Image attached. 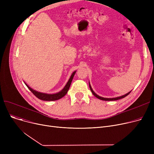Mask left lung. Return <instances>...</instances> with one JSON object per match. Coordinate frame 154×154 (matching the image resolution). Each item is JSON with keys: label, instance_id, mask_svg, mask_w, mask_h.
<instances>
[{"label": "left lung", "instance_id": "1", "mask_svg": "<svg viewBox=\"0 0 154 154\" xmlns=\"http://www.w3.org/2000/svg\"><path fill=\"white\" fill-rule=\"evenodd\" d=\"M89 87H90V89H91V91L92 93L94 94V95L95 97H96L97 98V99H100V100H106V101L117 100L121 99H122V98H124L125 97H126L127 95H128L129 94H130V92H128L127 94H125V95H122V96L117 97H116V98H104V97H100V96L98 95L97 94H96L94 92V91L92 90V87H91V85L90 83H89Z\"/></svg>", "mask_w": 154, "mask_h": 154}]
</instances>
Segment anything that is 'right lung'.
Returning a JSON list of instances; mask_svg holds the SVG:
<instances>
[{
	"instance_id": "obj_1",
	"label": "right lung",
	"mask_w": 154,
	"mask_h": 154,
	"mask_svg": "<svg viewBox=\"0 0 154 154\" xmlns=\"http://www.w3.org/2000/svg\"><path fill=\"white\" fill-rule=\"evenodd\" d=\"M76 71H74V72L72 73V74L71 75L69 81L67 82V83L66 84V85H65V87H63V89L62 91H60V92L55 93V94H47V93H44V92H38L37 91H35L34 89H32V88H30L27 84H26V85H27V87L29 88V89L34 94V95H35V97L40 100H45V101H54V100H59L60 99H61L62 97L64 95H66V94L67 93L71 82L72 81V79L74 78V76L75 74Z\"/></svg>"
}]
</instances>
